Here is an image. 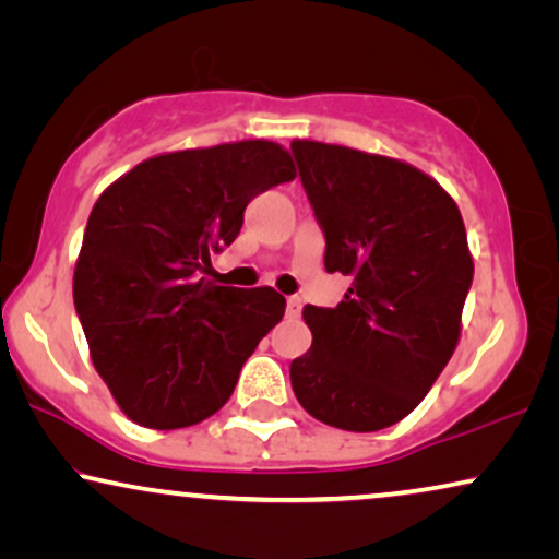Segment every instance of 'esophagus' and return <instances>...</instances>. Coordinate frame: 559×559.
<instances>
[{
  "mask_svg": "<svg viewBox=\"0 0 559 559\" xmlns=\"http://www.w3.org/2000/svg\"><path fill=\"white\" fill-rule=\"evenodd\" d=\"M286 314L288 317H299L301 314V299H299V296H288V299H286Z\"/></svg>",
  "mask_w": 559,
  "mask_h": 559,
  "instance_id": "obj_1",
  "label": "esophagus"
}]
</instances>
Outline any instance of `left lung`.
<instances>
[{
  "instance_id": "left-lung-1",
  "label": "left lung",
  "mask_w": 559,
  "mask_h": 559,
  "mask_svg": "<svg viewBox=\"0 0 559 559\" xmlns=\"http://www.w3.org/2000/svg\"><path fill=\"white\" fill-rule=\"evenodd\" d=\"M324 233L326 273L349 275L337 307H304L307 355L292 385L314 419L378 431L412 414L455 353L473 258L457 204L408 163L294 140Z\"/></svg>"
}]
</instances>
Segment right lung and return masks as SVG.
Here are the masks:
<instances>
[{
	"label": "right lung",
	"instance_id": "add662e5",
	"mask_svg": "<svg viewBox=\"0 0 559 559\" xmlns=\"http://www.w3.org/2000/svg\"><path fill=\"white\" fill-rule=\"evenodd\" d=\"M294 176L284 147L242 140L140 163L94 204L73 307L96 373L132 421L191 427L233 396L286 299L202 273L240 235L245 206Z\"/></svg>",
	"mask_w": 559,
	"mask_h": 559
}]
</instances>
